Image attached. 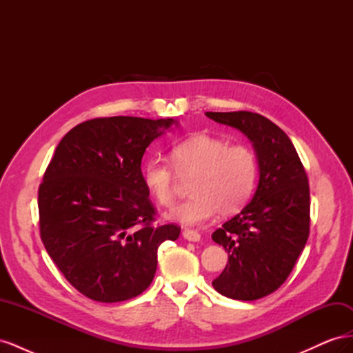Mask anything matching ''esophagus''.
<instances>
[{
    "mask_svg": "<svg viewBox=\"0 0 353 353\" xmlns=\"http://www.w3.org/2000/svg\"><path fill=\"white\" fill-rule=\"evenodd\" d=\"M183 237L188 241H200V234L197 231H193V230H184L183 231Z\"/></svg>",
    "mask_w": 353,
    "mask_h": 353,
    "instance_id": "obj_1",
    "label": "esophagus"
}]
</instances>
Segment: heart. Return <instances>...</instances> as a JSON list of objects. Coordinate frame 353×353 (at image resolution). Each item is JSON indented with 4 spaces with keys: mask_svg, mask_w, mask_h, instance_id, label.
<instances>
[{
    "mask_svg": "<svg viewBox=\"0 0 353 353\" xmlns=\"http://www.w3.org/2000/svg\"><path fill=\"white\" fill-rule=\"evenodd\" d=\"M179 176L193 175L190 200L168 213V218L185 227L201 225L216 215L237 212L252 194L256 181V159L250 148L228 145L221 138L196 134L175 144L169 152ZM143 181L148 193L162 206L175 201L176 176L172 168L157 159L143 166Z\"/></svg>",
    "mask_w": 353,
    "mask_h": 353,
    "instance_id": "obj_1",
    "label": "heart"
}]
</instances>
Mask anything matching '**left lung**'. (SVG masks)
Wrapping results in <instances>:
<instances>
[{
  "mask_svg": "<svg viewBox=\"0 0 353 353\" xmlns=\"http://www.w3.org/2000/svg\"><path fill=\"white\" fill-rule=\"evenodd\" d=\"M249 138L259 181L249 205L212 234L228 263L212 285L236 301L275 292L290 275L309 236V185L296 148L270 119L252 112H206Z\"/></svg>",
  "mask_w": 353,
  "mask_h": 353,
  "instance_id": "1",
  "label": "left lung"
}]
</instances>
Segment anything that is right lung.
Masks as SVG:
<instances>
[{"instance_id": "add662e5", "label": "right lung", "mask_w": 353, "mask_h": 353, "mask_svg": "<svg viewBox=\"0 0 353 353\" xmlns=\"http://www.w3.org/2000/svg\"><path fill=\"white\" fill-rule=\"evenodd\" d=\"M176 119L100 117L59 143L38 193L41 239L66 280L95 302L114 303L152 284L157 249L181 228L154 225L144 185L145 148Z\"/></svg>"}]
</instances>
